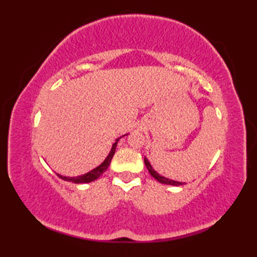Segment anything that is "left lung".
Returning <instances> with one entry per match:
<instances>
[{
	"label": "left lung",
	"instance_id": "obj_1",
	"mask_svg": "<svg viewBox=\"0 0 257 257\" xmlns=\"http://www.w3.org/2000/svg\"><path fill=\"white\" fill-rule=\"evenodd\" d=\"M145 165H146V167H147V169H148V171H149V173L151 174L152 177H154L157 181H159L160 183H163V184H169V185H182V184H185V183H182V182H178V181H174V180H171V179H168V178H166V177H162V176H160L159 173L158 172H156L155 170H154V168H152V166L150 165V162L148 161V159H147V158L145 157Z\"/></svg>",
	"mask_w": 257,
	"mask_h": 257
}]
</instances>
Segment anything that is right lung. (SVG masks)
Here are the masks:
<instances>
[{"label": "right lung", "mask_w": 257, "mask_h": 257, "mask_svg": "<svg viewBox=\"0 0 257 257\" xmlns=\"http://www.w3.org/2000/svg\"><path fill=\"white\" fill-rule=\"evenodd\" d=\"M120 138H121V137H120ZM120 138L116 139V143H113L110 152H109V155L107 156L106 159L103 160V162L101 163V165H99L95 169H92L91 171L83 174V176L75 177V178L64 177V176H61V174H58V173H57V176L61 178V179L65 180V181H70V182H74V183H88V182H91V181H95V180H97L98 178L101 176L103 172L107 170L109 165H110V161H111L112 157L114 155V151H116V147H117V144H118V141H119Z\"/></svg>", "instance_id": "add662e5"}]
</instances>
